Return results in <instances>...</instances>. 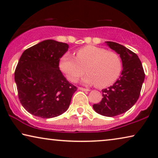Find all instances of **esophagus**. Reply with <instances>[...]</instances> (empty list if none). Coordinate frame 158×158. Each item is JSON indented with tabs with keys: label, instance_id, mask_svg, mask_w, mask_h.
<instances>
[{
	"label": "esophagus",
	"instance_id": "esophagus-1",
	"mask_svg": "<svg viewBox=\"0 0 158 158\" xmlns=\"http://www.w3.org/2000/svg\"><path fill=\"white\" fill-rule=\"evenodd\" d=\"M78 89L81 90H83V91H89V89H88V88H82V87H78Z\"/></svg>",
	"mask_w": 158,
	"mask_h": 158
}]
</instances>
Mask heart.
Wrapping results in <instances>:
<instances>
[{
    "label": "heart",
    "instance_id": "heart-1",
    "mask_svg": "<svg viewBox=\"0 0 158 158\" xmlns=\"http://www.w3.org/2000/svg\"><path fill=\"white\" fill-rule=\"evenodd\" d=\"M60 67L70 81L75 82L85 73L83 79L88 84H96L103 88L111 85L119 76L122 60L115 52L107 51L103 47L87 45L76 52V57L70 53L62 56Z\"/></svg>",
    "mask_w": 158,
    "mask_h": 158
}]
</instances>
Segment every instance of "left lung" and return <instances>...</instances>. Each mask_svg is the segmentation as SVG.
<instances>
[{"mask_svg": "<svg viewBox=\"0 0 158 158\" xmlns=\"http://www.w3.org/2000/svg\"><path fill=\"white\" fill-rule=\"evenodd\" d=\"M106 43L120 55L123 70L113 85L102 90V100L93 107L101 115L112 117L124 113L135 105L139 97L145 75L142 62L135 52L118 43Z\"/></svg>", "mask_w": 158, "mask_h": 158, "instance_id": "1", "label": "left lung"}]
</instances>
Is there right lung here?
Listing matches in <instances>:
<instances>
[{
  "mask_svg": "<svg viewBox=\"0 0 158 158\" xmlns=\"http://www.w3.org/2000/svg\"><path fill=\"white\" fill-rule=\"evenodd\" d=\"M68 44L44 40L26 49L14 73L19 101L30 114L49 118L67 111L77 87L60 70Z\"/></svg>",
  "mask_w": 158,
  "mask_h": 158,
  "instance_id": "1",
  "label": "right lung"
}]
</instances>
